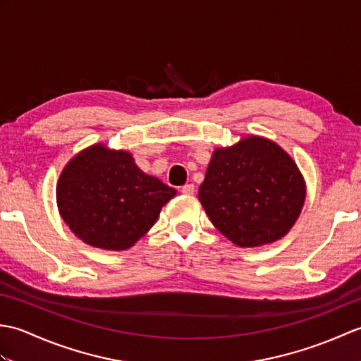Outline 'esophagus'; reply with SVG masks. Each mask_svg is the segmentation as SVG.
<instances>
[{"mask_svg":"<svg viewBox=\"0 0 361 361\" xmlns=\"http://www.w3.org/2000/svg\"><path fill=\"white\" fill-rule=\"evenodd\" d=\"M194 190H195V186L194 185H185L181 188V194H185V195H192L194 194Z\"/></svg>","mask_w":361,"mask_h":361,"instance_id":"34e87169","label":"esophagus"}]
</instances>
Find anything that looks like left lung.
Returning a JSON list of instances; mask_svg holds the SVG:
<instances>
[{"label":"left lung","mask_w":361,"mask_h":361,"mask_svg":"<svg viewBox=\"0 0 361 361\" xmlns=\"http://www.w3.org/2000/svg\"><path fill=\"white\" fill-rule=\"evenodd\" d=\"M198 200L212 225L237 247H260L282 239L295 225L305 183L278 144L247 136L214 150Z\"/></svg>","instance_id":"8db88e82"}]
</instances>
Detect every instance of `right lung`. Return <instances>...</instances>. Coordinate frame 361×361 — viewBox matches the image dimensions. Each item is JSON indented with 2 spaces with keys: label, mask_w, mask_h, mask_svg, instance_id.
<instances>
[{
  "label": "right lung",
  "mask_w": 361,
  "mask_h": 361,
  "mask_svg": "<svg viewBox=\"0 0 361 361\" xmlns=\"http://www.w3.org/2000/svg\"><path fill=\"white\" fill-rule=\"evenodd\" d=\"M56 194L60 216L80 240L124 251L149 231L176 190L144 173L132 153L94 144L65 166Z\"/></svg>",
  "instance_id": "right-lung-1"
}]
</instances>
